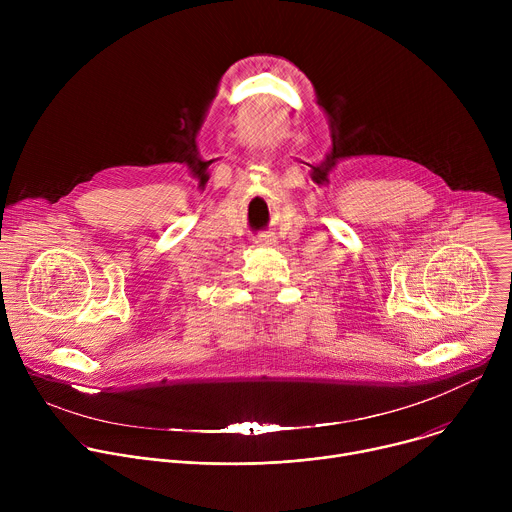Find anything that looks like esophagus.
<instances>
[{
    "mask_svg": "<svg viewBox=\"0 0 512 512\" xmlns=\"http://www.w3.org/2000/svg\"><path fill=\"white\" fill-rule=\"evenodd\" d=\"M255 243H257L259 247H271V245H275V237H273L271 233H259V235L255 237Z\"/></svg>",
    "mask_w": 512,
    "mask_h": 512,
    "instance_id": "obj_1",
    "label": "esophagus"
}]
</instances>
